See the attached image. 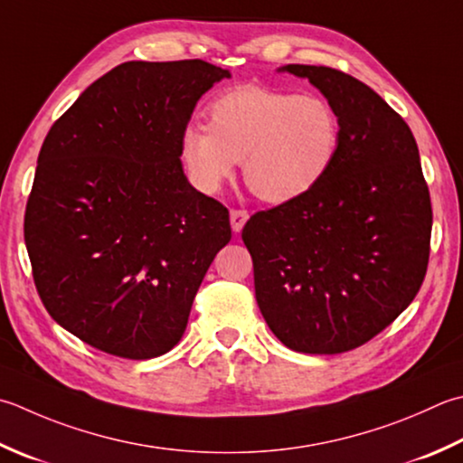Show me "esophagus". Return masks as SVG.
<instances>
[{"mask_svg": "<svg viewBox=\"0 0 463 463\" xmlns=\"http://www.w3.org/2000/svg\"><path fill=\"white\" fill-rule=\"evenodd\" d=\"M249 221V213L242 211V208H234V211H231V226L234 232H241L244 222Z\"/></svg>", "mask_w": 463, "mask_h": 463, "instance_id": "1", "label": "esophagus"}]
</instances>
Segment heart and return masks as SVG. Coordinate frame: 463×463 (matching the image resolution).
<instances>
[{"label": "heart", "mask_w": 463, "mask_h": 463, "mask_svg": "<svg viewBox=\"0 0 463 463\" xmlns=\"http://www.w3.org/2000/svg\"><path fill=\"white\" fill-rule=\"evenodd\" d=\"M339 140V116L325 98L241 86L213 99L208 126H186L180 154L204 193H216L242 160L244 183L279 204L311 193L327 176Z\"/></svg>", "instance_id": "heart-1"}]
</instances>
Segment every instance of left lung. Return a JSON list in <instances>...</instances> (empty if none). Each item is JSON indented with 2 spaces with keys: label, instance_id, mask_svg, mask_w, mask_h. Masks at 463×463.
I'll use <instances>...</instances> for the list:
<instances>
[{
  "label": "left lung",
  "instance_id": "obj_1",
  "mask_svg": "<svg viewBox=\"0 0 463 463\" xmlns=\"http://www.w3.org/2000/svg\"><path fill=\"white\" fill-rule=\"evenodd\" d=\"M339 116L331 170L311 193L255 213L242 241L269 329L288 349L335 355L364 345L418 295L431 201L410 126L345 71L288 63Z\"/></svg>",
  "mask_w": 463,
  "mask_h": 463
}]
</instances>
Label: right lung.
<instances>
[{"label":"right lung","instance_id":"1","mask_svg":"<svg viewBox=\"0 0 463 463\" xmlns=\"http://www.w3.org/2000/svg\"><path fill=\"white\" fill-rule=\"evenodd\" d=\"M222 78L204 60L124 61L45 136L24 239L43 307L88 345L152 359L184 335L231 222L188 183L180 136Z\"/></svg>","mask_w":463,"mask_h":463}]
</instances>
